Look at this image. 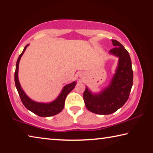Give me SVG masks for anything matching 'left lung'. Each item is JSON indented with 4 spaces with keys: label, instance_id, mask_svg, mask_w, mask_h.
Here are the masks:
<instances>
[{
    "label": "left lung",
    "instance_id": "1",
    "mask_svg": "<svg viewBox=\"0 0 153 153\" xmlns=\"http://www.w3.org/2000/svg\"><path fill=\"white\" fill-rule=\"evenodd\" d=\"M112 43L115 47L109 53L118 57L119 61L109 84L99 93H92L86 86L83 95L87 109L98 115H109L123 107L133 84L132 67L128 51L117 40H112Z\"/></svg>",
    "mask_w": 153,
    "mask_h": 153
}]
</instances>
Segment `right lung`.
<instances>
[{"instance_id":"1","label":"right lung","mask_w":153,"mask_h":153,"mask_svg":"<svg viewBox=\"0 0 153 153\" xmlns=\"http://www.w3.org/2000/svg\"><path fill=\"white\" fill-rule=\"evenodd\" d=\"M29 45H27L24 48V51L21 55L19 56L17 59L16 63V68H15V86L17 90V92L19 93V95L21 98V100L25 108H27L28 110L32 111L36 115H37L40 117H51V116L55 115L61 112L63 109L65 101V98L67 94L73 90L75 86H76V82H73L71 84H67L63 87V90L59 95L53 101L45 103V102H36L34 100L31 99L30 97H28L27 94H25L24 90L22 89L20 83L18 78V69H19V64L20 59L22 58V55H24L25 51Z\"/></svg>"}]
</instances>
